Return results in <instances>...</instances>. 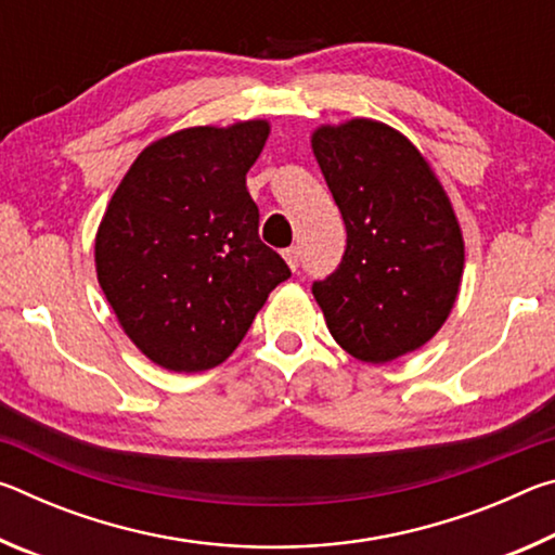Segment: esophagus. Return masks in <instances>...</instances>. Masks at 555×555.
<instances>
[{
    "instance_id": "34e87169",
    "label": "esophagus",
    "mask_w": 555,
    "mask_h": 555,
    "mask_svg": "<svg viewBox=\"0 0 555 555\" xmlns=\"http://www.w3.org/2000/svg\"><path fill=\"white\" fill-rule=\"evenodd\" d=\"M298 247H288V249H284V259H286V264H288V269H298Z\"/></svg>"
}]
</instances>
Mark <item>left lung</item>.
Returning <instances> with one entry per match:
<instances>
[{
    "mask_svg": "<svg viewBox=\"0 0 555 555\" xmlns=\"http://www.w3.org/2000/svg\"><path fill=\"white\" fill-rule=\"evenodd\" d=\"M311 149L347 230L340 267L313 284L327 331L360 362L418 350L448 321L463 281V230L446 188L377 119L321 125Z\"/></svg>",
    "mask_w": 555,
    "mask_h": 555,
    "instance_id": "left-lung-1",
    "label": "left lung"
}]
</instances>
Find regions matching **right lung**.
<instances>
[{
    "label": "right lung",
    "instance_id": "obj_1",
    "mask_svg": "<svg viewBox=\"0 0 555 555\" xmlns=\"http://www.w3.org/2000/svg\"><path fill=\"white\" fill-rule=\"evenodd\" d=\"M267 119L188 127L134 158L95 234V269L121 331L168 372H205L237 350L291 276L259 240L247 171Z\"/></svg>",
    "mask_w": 555,
    "mask_h": 555
}]
</instances>
